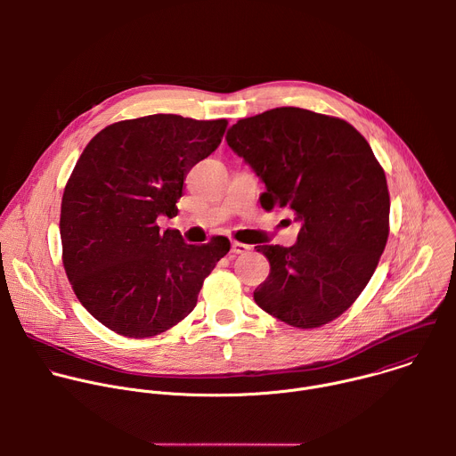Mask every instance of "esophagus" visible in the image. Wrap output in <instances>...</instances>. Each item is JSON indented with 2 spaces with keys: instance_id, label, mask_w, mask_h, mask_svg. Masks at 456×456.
<instances>
[{
  "instance_id": "34e87169",
  "label": "esophagus",
  "mask_w": 456,
  "mask_h": 456,
  "mask_svg": "<svg viewBox=\"0 0 456 456\" xmlns=\"http://www.w3.org/2000/svg\"><path fill=\"white\" fill-rule=\"evenodd\" d=\"M247 250H250V245H247V243H241V241H236V240L231 243V252L232 254H243Z\"/></svg>"
}]
</instances>
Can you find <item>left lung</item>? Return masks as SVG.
<instances>
[{
  "mask_svg": "<svg viewBox=\"0 0 456 456\" xmlns=\"http://www.w3.org/2000/svg\"><path fill=\"white\" fill-rule=\"evenodd\" d=\"M225 139L265 183L262 208H289L301 224L296 245L256 247L271 273L254 301L296 329L334 321L368 285L389 234L370 144L343 118L292 106L241 118Z\"/></svg>",
  "mask_w": 456,
  "mask_h": 456,
  "instance_id": "8db88e82",
  "label": "left lung"
}]
</instances>
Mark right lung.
Returning <instances> with one entry per match:
<instances>
[{
    "label": "right lung",
    "mask_w": 456,
    "mask_h": 456,
    "mask_svg": "<svg viewBox=\"0 0 456 456\" xmlns=\"http://www.w3.org/2000/svg\"><path fill=\"white\" fill-rule=\"evenodd\" d=\"M227 120L157 113L106 126L79 157L61 202L62 265L81 305L126 338L159 336L194 306L231 241L189 245L176 216L183 178L222 142Z\"/></svg>",
    "instance_id": "obj_1"
}]
</instances>
